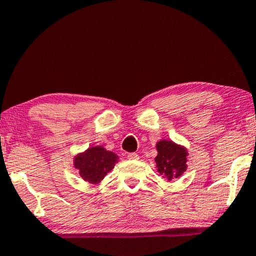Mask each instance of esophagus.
<instances>
[{
  "instance_id": "obj_1",
  "label": "esophagus",
  "mask_w": 256,
  "mask_h": 256,
  "mask_svg": "<svg viewBox=\"0 0 256 256\" xmlns=\"http://www.w3.org/2000/svg\"><path fill=\"white\" fill-rule=\"evenodd\" d=\"M128 158L131 160H139V156L137 154H134V152H131V154H128Z\"/></svg>"
}]
</instances>
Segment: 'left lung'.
Returning a JSON list of instances; mask_svg holds the SVG:
<instances>
[{"label": "left lung", "instance_id": "8db88e82", "mask_svg": "<svg viewBox=\"0 0 256 256\" xmlns=\"http://www.w3.org/2000/svg\"><path fill=\"white\" fill-rule=\"evenodd\" d=\"M158 154L154 158L157 170L164 178L172 180L186 170L188 152L183 146L174 144L171 140H160L157 145Z\"/></svg>", "mask_w": 256, "mask_h": 256}]
</instances>
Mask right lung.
Here are the masks:
<instances>
[{"mask_svg":"<svg viewBox=\"0 0 256 256\" xmlns=\"http://www.w3.org/2000/svg\"><path fill=\"white\" fill-rule=\"evenodd\" d=\"M117 154L102 146H92L74 158V168L79 170L84 180L98 184L117 163Z\"/></svg>","mask_w":256,"mask_h":256,"instance_id":"add662e5","label":"right lung"}]
</instances>
